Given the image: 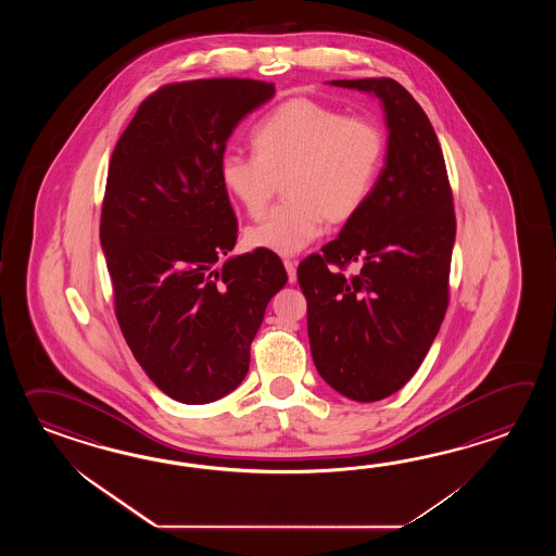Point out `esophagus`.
<instances>
[{
	"label": "esophagus",
	"instance_id": "obj_1",
	"mask_svg": "<svg viewBox=\"0 0 556 556\" xmlns=\"http://www.w3.org/2000/svg\"><path fill=\"white\" fill-rule=\"evenodd\" d=\"M283 268L288 273V280L290 283L295 282V261H283Z\"/></svg>",
	"mask_w": 556,
	"mask_h": 556
}]
</instances>
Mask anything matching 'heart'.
Returning a JSON list of instances; mask_svg holds the SVG:
<instances>
[{
  "instance_id": "heart-1",
  "label": "heart",
  "mask_w": 556,
  "mask_h": 556,
  "mask_svg": "<svg viewBox=\"0 0 556 556\" xmlns=\"http://www.w3.org/2000/svg\"><path fill=\"white\" fill-rule=\"evenodd\" d=\"M252 149L254 156H223V189L250 218H261L283 180L288 202L249 228L247 242L294 256L321 235L324 223L345 225L364 208L383 166L386 132L376 118L294 97L254 129Z\"/></svg>"
}]
</instances>
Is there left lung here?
I'll return each mask as SVG.
<instances>
[{
    "label": "left lung",
    "instance_id": "left-lung-1",
    "mask_svg": "<svg viewBox=\"0 0 556 556\" xmlns=\"http://www.w3.org/2000/svg\"><path fill=\"white\" fill-rule=\"evenodd\" d=\"M331 85L379 97L388 154L369 201L324 254L300 262L298 282L319 376L354 402H379L414 378L450 306L453 192L438 135L405 87L390 77ZM352 261L361 273L345 277Z\"/></svg>",
    "mask_w": 556,
    "mask_h": 556
}]
</instances>
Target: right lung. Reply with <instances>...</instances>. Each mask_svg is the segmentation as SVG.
<instances>
[{
    "label": "right lung",
    "mask_w": 556,
    "mask_h": 556,
    "mask_svg": "<svg viewBox=\"0 0 556 556\" xmlns=\"http://www.w3.org/2000/svg\"><path fill=\"white\" fill-rule=\"evenodd\" d=\"M274 93L237 77L165 85L139 105L109 163L99 237L115 316L147 376L180 403L237 390L266 306L288 282L266 250L214 268L238 235L218 173L226 141Z\"/></svg>",
    "instance_id": "obj_1"
}]
</instances>
